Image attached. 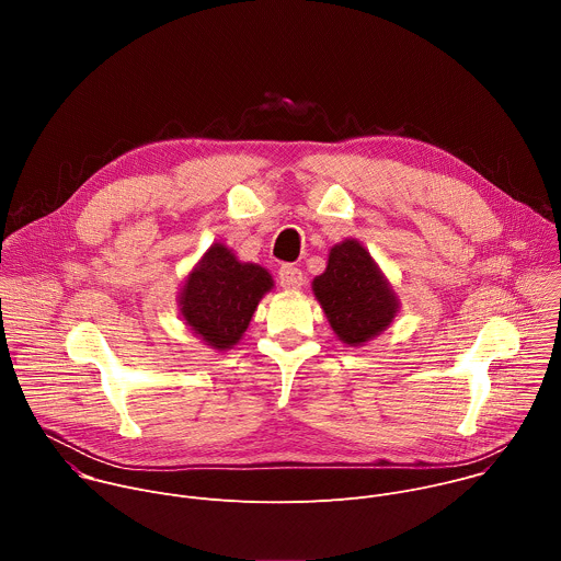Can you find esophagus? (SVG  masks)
<instances>
[{"label": "esophagus", "instance_id": "obj_1", "mask_svg": "<svg viewBox=\"0 0 561 561\" xmlns=\"http://www.w3.org/2000/svg\"><path fill=\"white\" fill-rule=\"evenodd\" d=\"M277 277H279V286H282L284 290H299V288L304 286V275H301V271H299L297 266H293V264H284V266L279 268Z\"/></svg>", "mask_w": 561, "mask_h": 561}]
</instances>
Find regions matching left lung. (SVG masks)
<instances>
[{"instance_id": "8db88e82", "label": "left lung", "mask_w": 561, "mask_h": 561, "mask_svg": "<svg viewBox=\"0 0 561 561\" xmlns=\"http://www.w3.org/2000/svg\"><path fill=\"white\" fill-rule=\"evenodd\" d=\"M335 335L348 346H362L390 327L399 299L357 239H344L329 253L322 275L312 279Z\"/></svg>"}]
</instances>
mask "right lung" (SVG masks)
<instances>
[{
    "label": "right lung",
    "mask_w": 561,
    "mask_h": 561,
    "mask_svg": "<svg viewBox=\"0 0 561 561\" xmlns=\"http://www.w3.org/2000/svg\"><path fill=\"white\" fill-rule=\"evenodd\" d=\"M273 277L257 264L239 262L224 244H213L186 277L180 312L186 327L210 348H232L247 333Z\"/></svg>",
    "instance_id": "obj_1"
}]
</instances>
